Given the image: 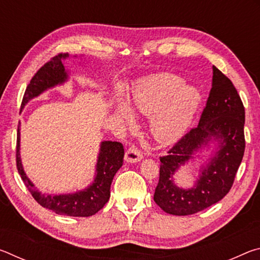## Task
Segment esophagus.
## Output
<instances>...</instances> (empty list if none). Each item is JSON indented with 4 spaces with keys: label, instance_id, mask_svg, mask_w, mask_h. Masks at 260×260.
I'll return each mask as SVG.
<instances>
[{
    "label": "esophagus",
    "instance_id": "esophagus-1",
    "mask_svg": "<svg viewBox=\"0 0 260 260\" xmlns=\"http://www.w3.org/2000/svg\"><path fill=\"white\" fill-rule=\"evenodd\" d=\"M143 158L142 152H141L140 149L135 146H132L126 150L125 153V160L128 162H136L140 161Z\"/></svg>",
    "mask_w": 260,
    "mask_h": 260
}]
</instances>
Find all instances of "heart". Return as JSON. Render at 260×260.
I'll use <instances>...</instances> for the list:
<instances>
[{
    "mask_svg": "<svg viewBox=\"0 0 260 260\" xmlns=\"http://www.w3.org/2000/svg\"><path fill=\"white\" fill-rule=\"evenodd\" d=\"M200 95L183 80L171 73L151 76L139 83L134 105L140 112L152 114L150 132L158 142L170 143L181 136L192 119ZM118 111L126 119L133 117L128 104L120 103Z\"/></svg>",
    "mask_w": 260,
    "mask_h": 260,
    "instance_id": "obj_1",
    "label": "heart"
}]
</instances>
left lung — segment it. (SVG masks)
Returning <instances> with one entry per match:
<instances>
[{
    "label": "left lung",
    "mask_w": 260,
    "mask_h": 260,
    "mask_svg": "<svg viewBox=\"0 0 260 260\" xmlns=\"http://www.w3.org/2000/svg\"><path fill=\"white\" fill-rule=\"evenodd\" d=\"M245 110L230 78L213 67L212 88L196 127L174 143L166 156H160L159 181L153 201L166 213L188 215L203 211L222 200L234 183L245 150ZM211 137L219 140V151L208 166L197 186L178 188L172 182L175 170Z\"/></svg>",
    "instance_id": "obj_1"
}]
</instances>
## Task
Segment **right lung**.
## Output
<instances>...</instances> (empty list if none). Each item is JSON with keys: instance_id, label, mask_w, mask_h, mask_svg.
Returning <instances> with one entry per match:
<instances>
[{"instance_id": "1", "label": "right lung", "mask_w": 260, "mask_h": 260, "mask_svg": "<svg viewBox=\"0 0 260 260\" xmlns=\"http://www.w3.org/2000/svg\"><path fill=\"white\" fill-rule=\"evenodd\" d=\"M68 54H57L42 65L30 79L29 83L26 87L23 101H21V109L28 102V100L41 94L47 88H50L58 83L67 80L68 74L65 72L64 65L61 59L67 58ZM124 146L120 142H112V141H104L101 144V152L98 160V169H96V179L89 188L83 191L69 195H41L34 188L33 183L26 177L21 166L19 157V126L17 133V146H16V164L20 178L23 180L26 188L32 193L34 200L43 208L52 210L57 214L70 215V217H90V215L99 212L103 206L108 203L110 199V187L113 180L114 174L122 166L124 162Z\"/></svg>"}]
</instances>
